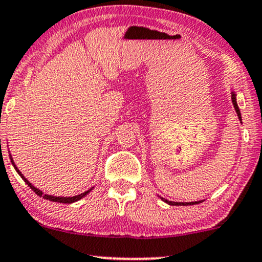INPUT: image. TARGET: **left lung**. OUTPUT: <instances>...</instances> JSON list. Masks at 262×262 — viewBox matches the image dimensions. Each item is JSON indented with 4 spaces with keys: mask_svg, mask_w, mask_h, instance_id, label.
Instances as JSON below:
<instances>
[{
    "mask_svg": "<svg viewBox=\"0 0 262 262\" xmlns=\"http://www.w3.org/2000/svg\"><path fill=\"white\" fill-rule=\"evenodd\" d=\"M232 102H233V106H234L235 112H237L239 119H241V121H242L241 111H239V107H238V105H237V100H235V94H234V93H232ZM161 199H162L163 201H166V203L169 204V205H194V204H199V201H194V203H174V201L165 200V199H163V198H161Z\"/></svg>",
    "mask_w": 262,
    "mask_h": 262,
    "instance_id": "left-lung-1",
    "label": "left lung"
}]
</instances>
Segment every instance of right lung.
<instances>
[{"label":"right lung","instance_id":"obj_1","mask_svg":"<svg viewBox=\"0 0 262 262\" xmlns=\"http://www.w3.org/2000/svg\"><path fill=\"white\" fill-rule=\"evenodd\" d=\"M11 162H12V165L14 166L15 171H17L18 173H19V176H20L21 178L24 179V182L27 183V184L29 185V187L31 188V190H34V191H35V194L39 195V196H42L43 199H47V200H50V201H56V203H62V204H71V203H74V201H78V200H80L81 198L85 196V195H86V194L89 193V191L91 190V189H90V190L85 191V193H83V194H80V195H77V196H72V198H59V196H52V195H46V194H43L42 191H41V190H39V189H36L35 187H34V185H31V183H30L29 181H27V178H24V176L21 174L19 169H18L17 167H15L14 162H13V160H11Z\"/></svg>","mask_w":262,"mask_h":262}]
</instances>
